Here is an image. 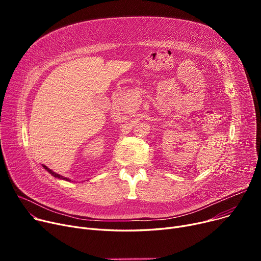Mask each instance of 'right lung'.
Instances as JSON below:
<instances>
[{"instance_id": "1", "label": "right lung", "mask_w": 261, "mask_h": 261, "mask_svg": "<svg viewBox=\"0 0 261 261\" xmlns=\"http://www.w3.org/2000/svg\"><path fill=\"white\" fill-rule=\"evenodd\" d=\"M43 167L45 168V170H47V172H49L51 175H54L55 177H57V179H61V180H64V181H68L70 182L71 180L70 179H67V177H64V176H62V175H60V174H58V173H56V172H54L51 169H49L48 167H46V166H44L43 165Z\"/></svg>"}]
</instances>
